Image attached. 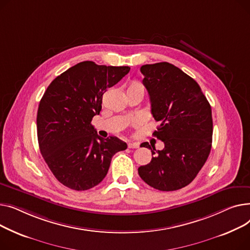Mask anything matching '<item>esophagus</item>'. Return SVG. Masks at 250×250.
Masks as SVG:
<instances>
[{
  "instance_id": "1",
  "label": "esophagus",
  "mask_w": 250,
  "mask_h": 250,
  "mask_svg": "<svg viewBox=\"0 0 250 250\" xmlns=\"http://www.w3.org/2000/svg\"><path fill=\"white\" fill-rule=\"evenodd\" d=\"M139 144L137 142H129L128 143V148H138Z\"/></svg>"
}]
</instances>
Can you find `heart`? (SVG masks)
Returning <instances> with one entry per match:
<instances>
[{
  "instance_id": "b5f03b06",
  "label": "heart",
  "mask_w": 250,
  "mask_h": 250,
  "mask_svg": "<svg viewBox=\"0 0 250 250\" xmlns=\"http://www.w3.org/2000/svg\"><path fill=\"white\" fill-rule=\"evenodd\" d=\"M129 87H140V89H143L142 84L140 83H138V82H132L131 84L129 85Z\"/></svg>"
}]
</instances>
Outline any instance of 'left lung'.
<instances>
[{"instance_id": "obj_1", "label": "left lung", "mask_w": 250, "mask_h": 250, "mask_svg": "<svg viewBox=\"0 0 250 250\" xmlns=\"http://www.w3.org/2000/svg\"><path fill=\"white\" fill-rule=\"evenodd\" d=\"M148 92L151 114L159 123L153 135L165 143L156 150L148 142L140 147L151 150L150 163L138 168L150 187L170 192L193 182L210 154L213 135L212 110L198 83L168 62L140 67Z\"/></svg>"}]
</instances>
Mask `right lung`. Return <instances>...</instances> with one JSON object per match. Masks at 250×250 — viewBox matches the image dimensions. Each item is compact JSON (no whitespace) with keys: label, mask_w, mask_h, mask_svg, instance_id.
<instances>
[{"label":"right lung","mask_w":250,"mask_h":250,"mask_svg":"<svg viewBox=\"0 0 250 250\" xmlns=\"http://www.w3.org/2000/svg\"><path fill=\"white\" fill-rule=\"evenodd\" d=\"M129 66L83 62L55 78L44 93L37 112L41 154L56 180L85 190L99 185L115 153L127 148L117 137H100L91 124L100 114L103 95L129 72Z\"/></svg>","instance_id":"add662e5"}]
</instances>
